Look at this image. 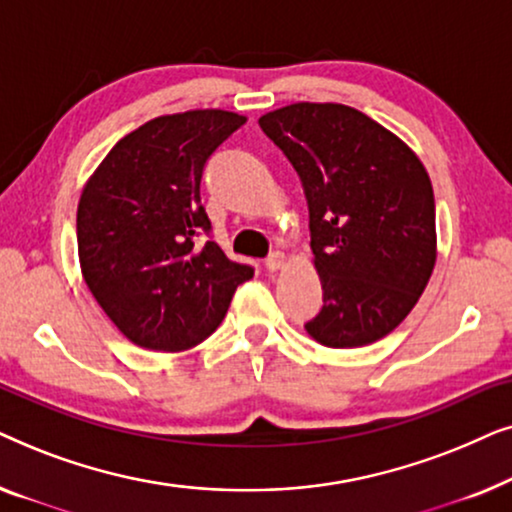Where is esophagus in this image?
<instances>
[{
  "label": "esophagus",
  "mask_w": 512,
  "mask_h": 512,
  "mask_svg": "<svg viewBox=\"0 0 512 512\" xmlns=\"http://www.w3.org/2000/svg\"><path fill=\"white\" fill-rule=\"evenodd\" d=\"M286 263V256L282 254V251H272V254L265 258V268H268L270 272H277L279 268H284Z\"/></svg>",
  "instance_id": "1"
}]
</instances>
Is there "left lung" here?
<instances>
[{
    "label": "left lung",
    "mask_w": 512,
    "mask_h": 512,
    "mask_svg": "<svg viewBox=\"0 0 512 512\" xmlns=\"http://www.w3.org/2000/svg\"><path fill=\"white\" fill-rule=\"evenodd\" d=\"M258 125L298 172L310 209L324 305L305 331L333 349L389 335L436 265V202L424 165L394 132L345 104H289Z\"/></svg>",
    "instance_id": "left-lung-1"
}]
</instances>
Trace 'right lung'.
<instances>
[{"instance_id": "right-lung-1", "label": "right lung", "mask_w": 512, "mask_h": 512, "mask_svg": "<svg viewBox=\"0 0 512 512\" xmlns=\"http://www.w3.org/2000/svg\"><path fill=\"white\" fill-rule=\"evenodd\" d=\"M247 118L195 109L125 135L88 179L76 212L81 272L104 314L139 347L184 352L209 338L254 268L209 235L200 179Z\"/></svg>"}]
</instances>
